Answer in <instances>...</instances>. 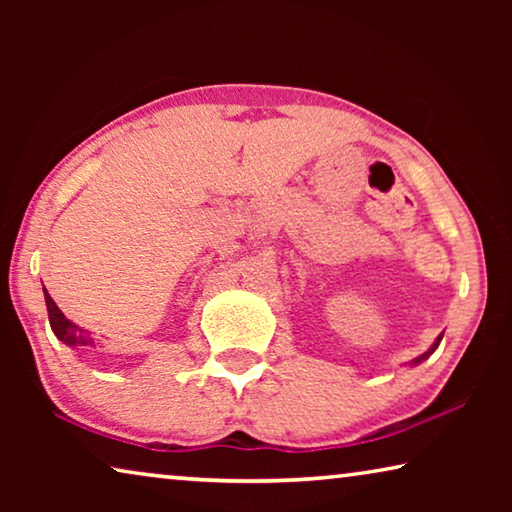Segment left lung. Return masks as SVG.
I'll use <instances>...</instances> for the list:
<instances>
[{
  "label": "left lung",
  "instance_id": "obj_1",
  "mask_svg": "<svg viewBox=\"0 0 512 512\" xmlns=\"http://www.w3.org/2000/svg\"><path fill=\"white\" fill-rule=\"evenodd\" d=\"M440 341H443V334H440V336H438V339L431 343V348H429L427 352H424V354H420V357H415V359H413V366H418V363H422L424 359H429V354H433V350H436V348H438V345H440Z\"/></svg>",
  "mask_w": 512,
  "mask_h": 512
}]
</instances>
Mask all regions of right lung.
Returning a JSON list of instances; mask_svg holds the SVG:
<instances>
[{
	"label": "right lung",
	"mask_w": 512,
	"mask_h": 512,
	"mask_svg": "<svg viewBox=\"0 0 512 512\" xmlns=\"http://www.w3.org/2000/svg\"><path fill=\"white\" fill-rule=\"evenodd\" d=\"M45 302H47L49 325H51V329H54L58 341H63L67 348H74V350H79V348H83V350L103 348V343L99 339H94L88 329H83L76 323H72V320L65 318V314L56 307V302L51 300L47 291H45Z\"/></svg>",
	"instance_id": "right-lung-1"
}]
</instances>
